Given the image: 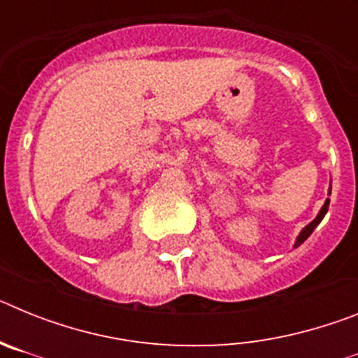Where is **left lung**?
<instances>
[{
	"label": "left lung",
	"instance_id": "8db88e82",
	"mask_svg": "<svg viewBox=\"0 0 358 358\" xmlns=\"http://www.w3.org/2000/svg\"><path fill=\"white\" fill-rule=\"evenodd\" d=\"M328 206H330V201H328V199H327V202H324V206L321 208V211H319V215H317V217H315L314 220H312V222H310L308 226H306L305 229H303L301 233H299V236H297V240H296V245H294V248H299V245H301V243L305 242V240L308 238L310 235H312V231H314L315 227L319 226V222H321L322 218H324V215H327V211H328Z\"/></svg>",
	"mask_w": 358,
	"mask_h": 358
}]
</instances>
